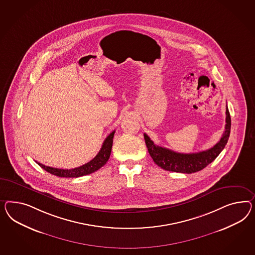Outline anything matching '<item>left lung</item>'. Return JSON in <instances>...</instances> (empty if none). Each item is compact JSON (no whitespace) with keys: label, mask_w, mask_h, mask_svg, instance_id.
<instances>
[{"label":"left lung","mask_w":255,"mask_h":255,"mask_svg":"<svg viewBox=\"0 0 255 255\" xmlns=\"http://www.w3.org/2000/svg\"><path fill=\"white\" fill-rule=\"evenodd\" d=\"M226 114V127L220 141L210 149L204 151L189 154L177 153L155 145L149 136L144 133L145 145L154 162L163 170L170 172L192 173L204 169L217 158L227 145L231 128V118L227 107Z\"/></svg>","instance_id":"8db88e82"}]
</instances>
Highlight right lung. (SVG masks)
Here are the masks:
<instances>
[{
	"mask_svg": "<svg viewBox=\"0 0 255 255\" xmlns=\"http://www.w3.org/2000/svg\"><path fill=\"white\" fill-rule=\"evenodd\" d=\"M115 131L110 132L109 136L105 139L103 145L101 149L98 152L97 156L90 160L89 162L83 164V165L77 167L74 169H57V168H53L49 166L43 165L40 162H37L39 166H41L43 170L46 172H50L54 175L59 176V177H80L83 175H87L92 172H96L99 170L101 167H103L107 161L110 158V153H111V148H112V144H113V137H114Z\"/></svg>",
	"mask_w": 255,
	"mask_h": 255,
	"instance_id": "obj_1",
	"label": "right lung"
}]
</instances>
